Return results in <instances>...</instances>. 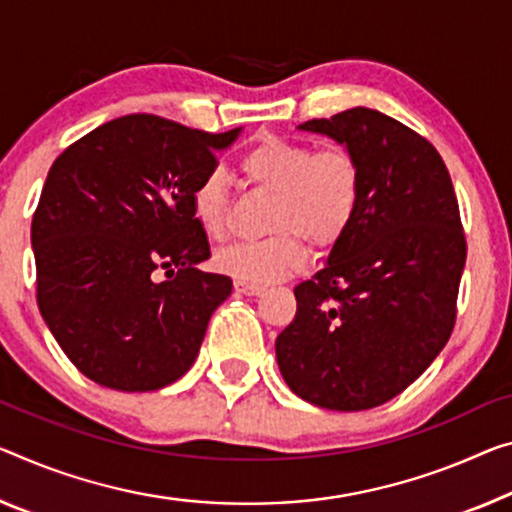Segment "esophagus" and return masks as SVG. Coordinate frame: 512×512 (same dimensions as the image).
<instances>
[{"label": "esophagus", "mask_w": 512, "mask_h": 512, "mask_svg": "<svg viewBox=\"0 0 512 512\" xmlns=\"http://www.w3.org/2000/svg\"><path fill=\"white\" fill-rule=\"evenodd\" d=\"M233 288L242 295H263L265 293V288L258 286V283H249V281H240V279L233 281Z\"/></svg>", "instance_id": "34e87169"}]
</instances>
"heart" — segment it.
<instances>
[{"label": "heart", "instance_id": "obj_1", "mask_svg": "<svg viewBox=\"0 0 512 512\" xmlns=\"http://www.w3.org/2000/svg\"><path fill=\"white\" fill-rule=\"evenodd\" d=\"M240 171L256 192L272 196L265 240L235 242L217 251L215 267L233 279L274 283L302 270L306 246L334 249L355 222L364 174L355 151L343 144L313 148L306 141L265 137L242 155ZM196 224L210 238L229 229V185L210 171L192 190Z\"/></svg>", "mask_w": 512, "mask_h": 512}]
</instances>
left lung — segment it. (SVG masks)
<instances>
[{"label": "left lung", "instance_id": "obj_1", "mask_svg": "<svg viewBox=\"0 0 512 512\" xmlns=\"http://www.w3.org/2000/svg\"><path fill=\"white\" fill-rule=\"evenodd\" d=\"M300 128L352 148L364 192L327 265L295 288L279 371L313 405L371 410L410 387L451 338L467 261L458 196L437 148L387 114L355 107Z\"/></svg>", "mask_w": 512, "mask_h": 512}]
</instances>
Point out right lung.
Wrapping results in <instances>:
<instances>
[{"mask_svg":"<svg viewBox=\"0 0 512 512\" xmlns=\"http://www.w3.org/2000/svg\"><path fill=\"white\" fill-rule=\"evenodd\" d=\"M238 132L130 114L54 160L31 219L36 302L89 380L155 391L190 371L233 288L231 277L196 270L210 242L192 190ZM162 271L167 282L156 279Z\"/></svg>","mask_w":512,"mask_h":512,"instance_id":"right-lung-1","label":"right lung"}]
</instances>
